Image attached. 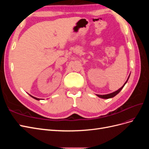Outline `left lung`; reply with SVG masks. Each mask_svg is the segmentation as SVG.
Returning a JSON list of instances; mask_svg holds the SVG:
<instances>
[{"instance_id": "obj_1", "label": "left lung", "mask_w": 149, "mask_h": 149, "mask_svg": "<svg viewBox=\"0 0 149 149\" xmlns=\"http://www.w3.org/2000/svg\"><path fill=\"white\" fill-rule=\"evenodd\" d=\"M129 76H130V75H129ZM129 76L128 77L127 81H126L125 83H124V84L123 86H122L120 88H119L118 90H117L116 91H115V92H114V93H110V94H104V95H100V94H96V95H97L98 97H100L102 98V99H109V98H111V97H114L116 95H117V94H118L121 91V89L124 88V86H125V84H126V83L127 82V81H128V79H129Z\"/></svg>"}]
</instances>
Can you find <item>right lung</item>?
I'll return each instance as SVG.
<instances>
[{
	"instance_id": "add662e5",
	"label": "right lung",
	"mask_w": 149,
	"mask_h": 149,
	"mask_svg": "<svg viewBox=\"0 0 149 149\" xmlns=\"http://www.w3.org/2000/svg\"><path fill=\"white\" fill-rule=\"evenodd\" d=\"M29 95H30V96L31 97L34 98L35 100H40V99H39V98H37V97H33V96H31V95H30V94H29Z\"/></svg>"
}]
</instances>
